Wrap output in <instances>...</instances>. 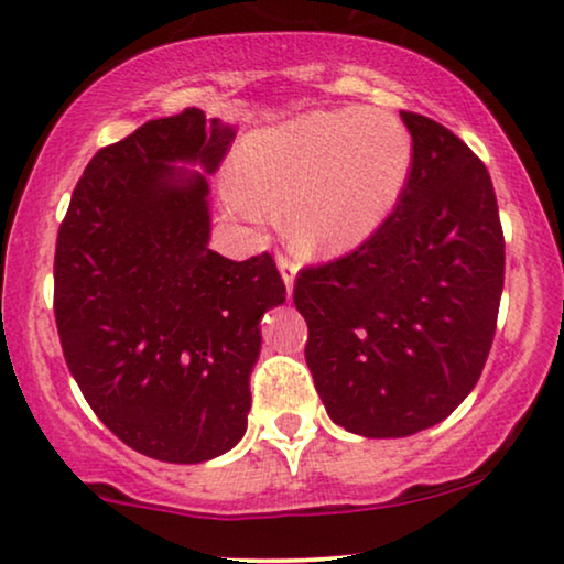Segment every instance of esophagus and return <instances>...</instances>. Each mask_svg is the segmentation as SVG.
Returning <instances> with one entry per match:
<instances>
[{
	"label": "esophagus",
	"instance_id": "esophagus-1",
	"mask_svg": "<svg viewBox=\"0 0 564 564\" xmlns=\"http://www.w3.org/2000/svg\"><path fill=\"white\" fill-rule=\"evenodd\" d=\"M276 264H280L282 282H284V288H288V295H290V292H292V284H295V276H297V264H295V261H290L288 257H280V259H276Z\"/></svg>",
	"mask_w": 564,
	"mask_h": 564
}]
</instances>
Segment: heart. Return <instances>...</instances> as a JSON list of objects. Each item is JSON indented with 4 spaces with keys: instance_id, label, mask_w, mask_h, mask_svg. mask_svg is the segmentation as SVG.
Returning <instances> with one entry per match:
<instances>
[{
    "instance_id": "1",
    "label": "heart",
    "mask_w": 564,
    "mask_h": 564,
    "mask_svg": "<svg viewBox=\"0 0 564 564\" xmlns=\"http://www.w3.org/2000/svg\"><path fill=\"white\" fill-rule=\"evenodd\" d=\"M411 164V135L392 115L318 112L243 143L236 207L253 220L288 210L303 249L338 253L382 226Z\"/></svg>"
}]
</instances>
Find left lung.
I'll return each mask as SVG.
<instances>
[{"instance_id":"obj_1","label":"left lung","mask_w":564,"mask_h":564,"mask_svg":"<svg viewBox=\"0 0 564 564\" xmlns=\"http://www.w3.org/2000/svg\"><path fill=\"white\" fill-rule=\"evenodd\" d=\"M413 164L359 249L297 274L305 361L330 421L400 438L444 421L496 336L506 241L488 169L452 130L400 112Z\"/></svg>"}]
</instances>
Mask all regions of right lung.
Instances as JSON below:
<instances>
[{"label": "right lung", "mask_w": 564, "mask_h": 564, "mask_svg": "<svg viewBox=\"0 0 564 564\" xmlns=\"http://www.w3.org/2000/svg\"><path fill=\"white\" fill-rule=\"evenodd\" d=\"M234 135L197 107L149 120L95 153L58 228L53 311L66 365L120 442L174 465L241 442L259 321L288 295L269 253L230 261L207 246V174Z\"/></svg>", "instance_id": "1"}]
</instances>
